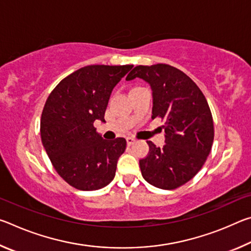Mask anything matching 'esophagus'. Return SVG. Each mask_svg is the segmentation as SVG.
<instances>
[{
	"mask_svg": "<svg viewBox=\"0 0 251 251\" xmlns=\"http://www.w3.org/2000/svg\"><path fill=\"white\" fill-rule=\"evenodd\" d=\"M126 142H127V145L130 146V145H133V144H134L136 141H135V139H134L133 137H127V138H126Z\"/></svg>",
	"mask_w": 251,
	"mask_h": 251,
	"instance_id": "1",
	"label": "esophagus"
}]
</instances>
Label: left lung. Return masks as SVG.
<instances>
[{
    "label": "left lung",
    "mask_w": 251,
    "mask_h": 251,
    "mask_svg": "<svg viewBox=\"0 0 251 251\" xmlns=\"http://www.w3.org/2000/svg\"><path fill=\"white\" fill-rule=\"evenodd\" d=\"M150 84L154 120H165V145L147 142L150 152L139 160L147 182L161 189H175L201 171L214 142V122L202 92L184 72L167 64L138 65L127 76Z\"/></svg>",
    "instance_id": "obj_1"
}]
</instances>
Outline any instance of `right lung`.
Masks as SVG:
<instances>
[{
    "instance_id": "1",
    "label": "right lung",
    "mask_w": 251,
    "mask_h": 251,
    "mask_svg": "<svg viewBox=\"0 0 251 251\" xmlns=\"http://www.w3.org/2000/svg\"><path fill=\"white\" fill-rule=\"evenodd\" d=\"M134 65H88L57 84L46 100L41 137L55 171L79 190H97L114 179L126 139L106 141L95 121L105 122L110 94Z\"/></svg>"
}]
</instances>
